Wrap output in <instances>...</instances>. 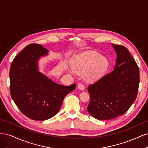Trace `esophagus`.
Wrapping results in <instances>:
<instances>
[{
	"instance_id": "34e87169",
	"label": "esophagus",
	"mask_w": 148,
	"mask_h": 148,
	"mask_svg": "<svg viewBox=\"0 0 148 148\" xmlns=\"http://www.w3.org/2000/svg\"><path fill=\"white\" fill-rule=\"evenodd\" d=\"M78 88L79 89H80V90H81V91H83L84 89V86L83 85V84L80 83V84H79L78 85Z\"/></svg>"
}]
</instances>
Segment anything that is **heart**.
I'll return each mask as SVG.
<instances>
[{"label":"heart","mask_w":148,"mask_h":148,"mask_svg":"<svg viewBox=\"0 0 148 148\" xmlns=\"http://www.w3.org/2000/svg\"><path fill=\"white\" fill-rule=\"evenodd\" d=\"M109 62L95 51H88L76 56L71 67L75 73L84 74L89 81L99 78L105 73Z\"/></svg>","instance_id":"heart-1"}]
</instances>
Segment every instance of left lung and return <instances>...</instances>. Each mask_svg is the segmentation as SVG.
Listing matches in <instances>:
<instances>
[{"label": "left lung", "mask_w": 148, "mask_h": 148, "mask_svg": "<svg viewBox=\"0 0 148 148\" xmlns=\"http://www.w3.org/2000/svg\"><path fill=\"white\" fill-rule=\"evenodd\" d=\"M117 53L114 69L88 87V112L97 120L123 115L135 102L140 83L139 68L128 49L112 44Z\"/></svg>", "instance_id": "1"}]
</instances>
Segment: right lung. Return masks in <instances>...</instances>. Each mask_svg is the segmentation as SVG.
I'll return each mask as SVG.
<instances>
[{
	"mask_svg": "<svg viewBox=\"0 0 148 148\" xmlns=\"http://www.w3.org/2000/svg\"><path fill=\"white\" fill-rule=\"evenodd\" d=\"M48 50L38 44L26 46L15 59L10 69V91L18 108L26 117L45 120L60 109L64 97L73 91L76 84L65 86L40 73L38 60Z\"/></svg>",
	"mask_w": 148,
	"mask_h": 148,
	"instance_id": "right-lung-1",
	"label": "right lung"
}]
</instances>
